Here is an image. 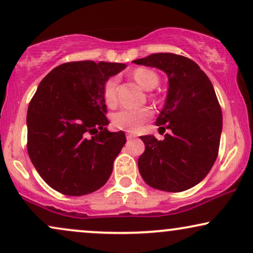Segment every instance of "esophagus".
I'll list each match as a JSON object with an SVG mask.
<instances>
[{
	"mask_svg": "<svg viewBox=\"0 0 253 253\" xmlns=\"http://www.w3.org/2000/svg\"><path fill=\"white\" fill-rule=\"evenodd\" d=\"M136 138V135L135 133H131V132H126V139L127 141H131V139Z\"/></svg>",
	"mask_w": 253,
	"mask_h": 253,
	"instance_id": "esophagus-1",
	"label": "esophagus"
}]
</instances>
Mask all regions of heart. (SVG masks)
Returning <instances> with one entry per match:
<instances>
[{
  "label": "heart",
  "mask_w": 253,
  "mask_h": 253,
  "mask_svg": "<svg viewBox=\"0 0 253 253\" xmlns=\"http://www.w3.org/2000/svg\"><path fill=\"white\" fill-rule=\"evenodd\" d=\"M132 77L139 85L144 90L155 89L160 83L158 75L150 69L146 68H138L132 73ZM117 79L111 77L105 82L103 86V97L109 107H114L117 102ZM151 117V111L148 108L131 109L124 108L118 110L112 116V123L117 129L126 130V131H136L146 120Z\"/></svg>",
  "instance_id": "1"
}]
</instances>
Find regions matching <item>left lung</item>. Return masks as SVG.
Returning <instances> with one entry per match:
<instances>
[{
	"instance_id": "8db88e82",
	"label": "left lung",
	"mask_w": 253,
	"mask_h": 253,
	"mask_svg": "<svg viewBox=\"0 0 253 253\" xmlns=\"http://www.w3.org/2000/svg\"><path fill=\"white\" fill-rule=\"evenodd\" d=\"M132 62L157 68L169 80L156 126L170 133L163 141L141 136L145 151L138 158L139 173L148 185L162 191L192 188L207 177L219 149L223 116L212 83L197 63L180 55L158 52Z\"/></svg>"
}]
</instances>
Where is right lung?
I'll use <instances>...</instances> for the list:
<instances>
[{
	"label": "right lung",
	"mask_w": 253,
	"mask_h": 253,
	"mask_svg": "<svg viewBox=\"0 0 253 253\" xmlns=\"http://www.w3.org/2000/svg\"><path fill=\"white\" fill-rule=\"evenodd\" d=\"M126 67L70 62L56 67L40 83L28 107L27 148L37 172L56 191L88 195L110 177L126 138L123 131L105 127L103 86Z\"/></svg>",
	"instance_id": "obj_1"
}]
</instances>
